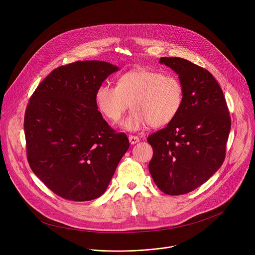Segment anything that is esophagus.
<instances>
[{
    "label": "esophagus",
    "mask_w": 255,
    "mask_h": 255,
    "mask_svg": "<svg viewBox=\"0 0 255 255\" xmlns=\"http://www.w3.org/2000/svg\"><path fill=\"white\" fill-rule=\"evenodd\" d=\"M129 141H130L131 144H136L137 142H139V137L138 136L129 135Z\"/></svg>",
    "instance_id": "esophagus-1"
}]
</instances>
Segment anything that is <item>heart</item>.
<instances>
[{"mask_svg":"<svg viewBox=\"0 0 255 255\" xmlns=\"http://www.w3.org/2000/svg\"><path fill=\"white\" fill-rule=\"evenodd\" d=\"M184 99V86L177 78L150 69L130 70L118 79L117 86L102 84L95 94L99 112L113 124L131 104L133 110L121 124L128 131L168 125L180 112Z\"/></svg>","mask_w":255,"mask_h":255,"instance_id":"obj_1","label":"heart"}]
</instances>
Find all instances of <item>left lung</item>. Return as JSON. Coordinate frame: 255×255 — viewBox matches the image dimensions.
<instances>
[{"instance_id": "left-lung-1", "label": "left lung", "mask_w": 255, "mask_h": 255, "mask_svg": "<svg viewBox=\"0 0 255 255\" xmlns=\"http://www.w3.org/2000/svg\"><path fill=\"white\" fill-rule=\"evenodd\" d=\"M159 62L178 75L185 99L175 119L148 136L153 149L148 168L161 192L184 195L222 165L231 119L223 91L207 69L179 57H161Z\"/></svg>"}]
</instances>
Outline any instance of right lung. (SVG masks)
I'll list each match as a JSON object with an SVG mask.
<instances>
[{"label": "right lung", "mask_w": 255, "mask_h": 255, "mask_svg": "<svg viewBox=\"0 0 255 255\" xmlns=\"http://www.w3.org/2000/svg\"><path fill=\"white\" fill-rule=\"evenodd\" d=\"M118 70L100 60L59 66L29 100L24 118L29 165L65 200L102 196L129 148L126 134L109 126L95 102L98 87Z\"/></svg>", "instance_id": "right-lung-1"}]
</instances>
